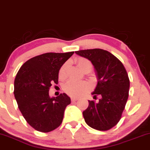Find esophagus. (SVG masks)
<instances>
[{
    "label": "esophagus",
    "instance_id": "34e87169",
    "mask_svg": "<svg viewBox=\"0 0 150 150\" xmlns=\"http://www.w3.org/2000/svg\"><path fill=\"white\" fill-rule=\"evenodd\" d=\"M71 100L72 101H75L77 100V98H75V97H71Z\"/></svg>",
    "mask_w": 150,
    "mask_h": 150
}]
</instances>
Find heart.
<instances>
[{"instance_id": "b5f03b06", "label": "heart", "mask_w": 150, "mask_h": 150, "mask_svg": "<svg viewBox=\"0 0 150 150\" xmlns=\"http://www.w3.org/2000/svg\"><path fill=\"white\" fill-rule=\"evenodd\" d=\"M77 64L80 70L82 71L86 69L92 68V64L88 59L85 58H80L77 59ZM68 68V63H65L61 66L59 70V77L61 80H63L66 77V72ZM90 89V85L86 82H78L75 80H69L63 86V90L66 94L71 97H80L84 93L88 91Z\"/></svg>"}]
</instances>
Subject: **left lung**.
I'll use <instances>...</instances> for the list:
<instances>
[{
    "instance_id": "8db88e82",
    "label": "left lung",
    "mask_w": 150,
    "mask_h": 150,
    "mask_svg": "<svg viewBox=\"0 0 150 150\" xmlns=\"http://www.w3.org/2000/svg\"><path fill=\"white\" fill-rule=\"evenodd\" d=\"M92 62L97 84L92 94H99V102L88 101L82 112L87 125L98 130H108L118 123L128 98L130 80L123 63L112 53L100 49L75 51Z\"/></svg>"
}]
</instances>
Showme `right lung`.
Instances as JSON below:
<instances>
[{
	"mask_svg": "<svg viewBox=\"0 0 150 150\" xmlns=\"http://www.w3.org/2000/svg\"><path fill=\"white\" fill-rule=\"evenodd\" d=\"M73 53L39 55L26 61L17 73L14 94L18 108L27 123L37 131H52L63 121L70 98L65 93L51 97L49 91L53 82H58L61 66Z\"/></svg>",
	"mask_w": 150,
	"mask_h": 150,
	"instance_id": "1",
	"label": "right lung"
}]
</instances>
